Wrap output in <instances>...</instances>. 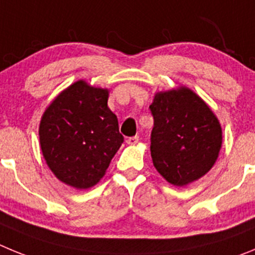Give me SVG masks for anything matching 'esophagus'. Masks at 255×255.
Returning a JSON list of instances; mask_svg holds the SVG:
<instances>
[{
  "mask_svg": "<svg viewBox=\"0 0 255 255\" xmlns=\"http://www.w3.org/2000/svg\"><path fill=\"white\" fill-rule=\"evenodd\" d=\"M138 141H139V137L138 136H133V137H129V138H127V143L128 144H130V146H132V144H137L138 143Z\"/></svg>",
  "mask_w": 255,
  "mask_h": 255,
  "instance_id": "34e87169",
  "label": "esophagus"
}]
</instances>
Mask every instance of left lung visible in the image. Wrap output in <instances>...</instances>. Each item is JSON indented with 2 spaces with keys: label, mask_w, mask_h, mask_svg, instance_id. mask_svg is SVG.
Segmentation results:
<instances>
[{
  "label": "left lung",
  "mask_w": 255,
  "mask_h": 255,
  "mask_svg": "<svg viewBox=\"0 0 255 255\" xmlns=\"http://www.w3.org/2000/svg\"><path fill=\"white\" fill-rule=\"evenodd\" d=\"M150 109L151 157L160 175L175 187L206 175L222 144L221 125L207 103L187 86H179L156 93Z\"/></svg>",
  "instance_id": "1"
}]
</instances>
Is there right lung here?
<instances>
[{
	"instance_id": "right-lung-1",
	"label": "right lung",
	"mask_w": 255,
	"mask_h": 255,
	"mask_svg": "<svg viewBox=\"0 0 255 255\" xmlns=\"http://www.w3.org/2000/svg\"><path fill=\"white\" fill-rule=\"evenodd\" d=\"M108 89L73 82L47 107L39 125L43 157L62 183L89 189L105 175L123 143Z\"/></svg>"
}]
</instances>
